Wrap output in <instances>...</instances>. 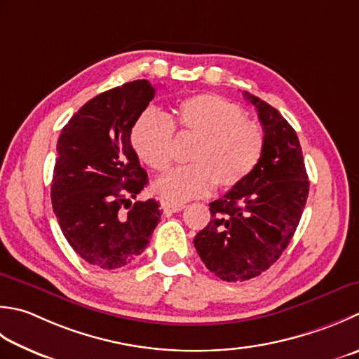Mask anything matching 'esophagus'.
<instances>
[{
    "instance_id": "34e87169",
    "label": "esophagus",
    "mask_w": 359,
    "mask_h": 359,
    "mask_svg": "<svg viewBox=\"0 0 359 359\" xmlns=\"http://www.w3.org/2000/svg\"><path fill=\"white\" fill-rule=\"evenodd\" d=\"M161 208L165 213H177L180 210H184V203H170V202H161Z\"/></svg>"
}]
</instances>
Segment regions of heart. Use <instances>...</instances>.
Masks as SVG:
<instances>
[{
    "label": "heart",
    "mask_w": 359,
    "mask_h": 359,
    "mask_svg": "<svg viewBox=\"0 0 359 359\" xmlns=\"http://www.w3.org/2000/svg\"><path fill=\"white\" fill-rule=\"evenodd\" d=\"M172 132L193 138L187 160L154 184L161 198L185 202L202 198L216 185L230 189L254 172L264 151V135L245 111L217 95H194L175 105L171 116L147 110L135 121L130 140L140 160L163 172L172 160Z\"/></svg>",
    "instance_id": "obj_1"
}]
</instances>
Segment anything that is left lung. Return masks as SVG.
<instances>
[{"instance_id": "obj_1", "label": "left lung", "mask_w": 359, "mask_h": 359, "mask_svg": "<svg viewBox=\"0 0 359 359\" xmlns=\"http://www.w3.org/2000/svg\"><path fill=\"white\" fill-rule=\"evenodd\" d=\"M258 111L264 151L243 184L210 203L208 226L194 238L203 264L226 282L269 269L287 248L304 213L310 180L297 133L277 109L244 91Z\"/></svg>"}]
</instances>
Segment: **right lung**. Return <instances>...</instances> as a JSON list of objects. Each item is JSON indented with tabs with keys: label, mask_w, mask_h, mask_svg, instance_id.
Listing matches in <instances>:
<instances>
[{
	"label": "right lung",
	"mask_w": 359,
	"mask_h": 359,
	"mask_svg": "<svg viewBox=\"0 0 359 359\" xmlns=\"http://www.w3.org/2000/svg\"><path fill=\"white\" fill-rule=\"evenodd\" d=\"M156 91L144 79L104 91L76 111L57 140L54 213L73 250L96 268L132 263L160 221L157 201H137L147 174L130 143Z\"/></svg>",
	"instance_id": "right-lung-1"
}]
</instances>
